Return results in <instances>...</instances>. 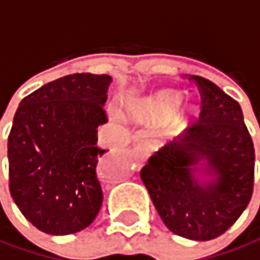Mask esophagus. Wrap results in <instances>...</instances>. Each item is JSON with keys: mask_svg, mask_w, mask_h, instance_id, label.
<instances>
[{"mask_svg": "<svg viewBox=\"0 0 260 260\" xmlns=\"http://www.w3.org/2000/svg\"><path fill=\"white\" fill-rule=\"evenodd\" d=\"M133 152H134L136 158H139L140 161H143V160L146 158V155H148V149H146L143 145H137V146L133 149Z\"/></svg>", "mask_w": 260, "mask_h": 260, "instance_id": "1", "label": "esophagus"}]
</instances>
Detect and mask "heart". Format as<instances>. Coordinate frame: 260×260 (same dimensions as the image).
Wrapping results in <instances>:
<instances>
[{
  "mask_svg": "<svg viewBox=\"0 0 260 260\" xmlns=\"http://www.w3.org/2000/svg\"><path fill=\"white\" fill-rule=\"evenodd\" d=\"M179 103V97L174 94H160L157 99L151 100L148 103V109L146 112L149 115H163L171 112Z\"/></svg>",
  "mask_w": 260,
  "mask_h": 260,
  "instance_id": "heart-1",
  "label": "heart"
}]
</instances>
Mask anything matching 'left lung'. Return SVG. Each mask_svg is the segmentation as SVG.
<instances>
[{
	"instance_id": "1",
	"label": "left lung",
	"mask_w": 260,
	"mask_h": 260,
	"mask_svg": "<svg viewBox=\"0 0 260 260\" xmlns=\"http://www.w3.org/2000/svg\"><path fill=\"white\" fill-rule=\"evenodd\" d=\"M200 92L199 120L154 152L140 177L163 223L191 240L223 234L248 207L254 145L239 103L213 81L188 75ZM197 164L210 182L193 177Z\"/></svg>"
}]
</instances>
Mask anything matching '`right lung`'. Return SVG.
<instances>
[{
  "label": "right lung",
  "mask_w": 260,
  "mask_h": 260,
  "mask_svg": "<svg viewBox=\"0 0 260 260\" xmlns=\"http://www.w3.org/2000/svg\"><path fill=\"white\" fill-rule=\"evenodd\" d=\"M111 81L109 75H66L24 97L15 112L7 142L9 189L43 233L81 231L100 211L97 168L106 149L97 146V127L108 121Z\"/></svg>",
  "instance_id": "add662e5"
}]
</instances>
